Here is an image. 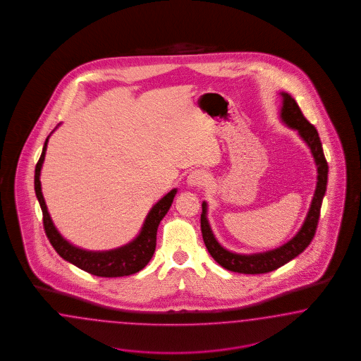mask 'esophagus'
Instances as JSON below:
<instances>
[{
	"label": "esophagus",
	"instance_id": "34e87169",
	"mask_svg": "<svg viewBox=\"0 0 361 361\" xmlns=\"http://www.w3.org/2000/svg\"><path fill=\"white\" fill-rule=\"evenodd\" d=\"M205 177H207L205 173L202 171H200V169L192 171L189 176H188V178H186L188 185L192 186V188H200V186L204 185V183L207 180Z\"/></svg>",
	"mask_w": 361,
	"mask_h": 361
}]
</instances>
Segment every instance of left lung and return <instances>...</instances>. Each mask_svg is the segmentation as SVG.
Wrapping results in <instances>:
<instances>
[{"instance_id": "8db88e82", "label": "left lung", "mask_w": 361, "mask_h": 361, "mask_svg": "<svg viewBox=\"0 0 361 361\" xmlns=\"http://www.w3.org/2000/svg\"><path fill=\"white\" fill-rule=\"evenodd\" d=\"M283 95V107H282V119L286 124L291 128L299 132L302 139L308 144L311 152L314 154L315 163L317 165V184L315 195L311 202V208L307 214L306 221L299 230V233L286 245L263 254H252V255H240L225 250L219 242L214 238L208 219H207V204L202 202V214H201V231L205 246L214 258L216 262L219 263L224 269L240 274H264L270 273L273 270L279 269L291 259H294L300 252L306 249L311 243L317 233V222L320 217V208L323 202V197L327 189L328 164L324 152L322 148V142L319 137L317 128L307 121L299 109L295 99L291 98L288 94Z\"/></svg>"}]
</instances>
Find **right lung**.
Masks as SVG:
<instances>
[{"label": "right lung", "mask_w": 361, "mask_h": 361, "mask_svg": "<svg viewBox=\"0 0 361 361\" xmlns=\"http://www.w3.org/2000/svg\"><path fill=\"white\" fill-rule=\"evenodd\" d=\"M47 147V139L44 142L42 154L35 165V176H34V188L35 195L39 201L42 209V219H44V229L47 238L50 240L55 252H58L63 259L75 264L79 269L87 271L88 274L102 276V278H116L137 273L145 267V264L151 261L153 252L156 249V234L160 221L164 219L166 212L171 208L173 198H175L176 189L171 190L166 196L163 197L149 212L148 217L144 222L142 233L137 238L132 240L131 243L123 246L121 249L111 250V252H86L78 249L75 246L70 245L67 240L61 237L56 231L53 221L50 219L49 212L44 204L42 190H41V168L44 160V153Z\"/></svg>", "instance_id": "1"}]
</instances>
